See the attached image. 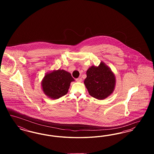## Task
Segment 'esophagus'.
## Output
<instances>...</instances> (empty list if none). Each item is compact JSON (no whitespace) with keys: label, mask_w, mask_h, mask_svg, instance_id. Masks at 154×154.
I'll return each instance as SVG.
<instances>
[{"label":"esophagus","mask_w":154,"mask_h":154,"mask_svg":"<svg viewBox=\"0 0 154 154\" xmlns=\"http://www.w3.org/2000/svg\"><path fill=\"white\" fill-rule=\"evenodd\" d=\"M76 81L78 82H81L82 81V79L81 78H78L76 79Z\"/></svg>","instance_id":"34e87169"}]
</instances>
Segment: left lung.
Masks as SVG:
<instances>
[{
	"label": "left lung",
	"mask_w": 154,
	"mask_h": 154,
	"mask_svg": "<svg viewBox=\"0 0 154 154\" xmlns=\"http://www.w3.org/2000/svg\"><path fill=\"white\" fill-rule=\"evenodd\" d=\"M84 83L90 95L103 100L113 93L116 83V75L110 67L101 61L99 66L92 65L88 69Z\"/></svg>",
	"instance_id": "left-lung-1"
}]
</instances>
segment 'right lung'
<instances>
[{
	"instance_id": "obj_1",
	"label": "right lung",
	"mask_w": 154,
	"mask_h": 154,
	"mask_svg": "<svg viewBox=\"0 0 154 154\" xmlns=\"http://www.w3.org/2000/svg\"><path fill=\"white\" fill-rule=\"evenodd\" d=\"M74 81L71 74L65 70H54L45 74L41 85L43 93L51 99H57L68 92Z\"/></svg>"
}]
</instances>
